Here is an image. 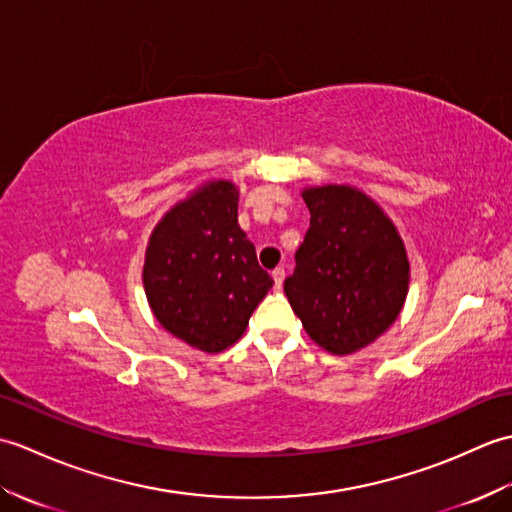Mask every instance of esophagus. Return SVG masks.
I'll return each instance as SVG.
<instances>
[{
	"label": "esophagus",
	"mask_w": 512,
	"mask_h": 512,
	"mask_svg": "<svg viewBox=\"0 0 512 512\" xmlns=\"http://www.w3.org/2000/svg\"><path fill=\"white\" fill-rule=\"evenodd\" d=\"M273 279H275V288L281 290V286H284V279H286V270L284 268H275L273 270Z\"/></svg>",
	"instance_id": "34e87169"
}]
</instances>
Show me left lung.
<instances>
[{
	"mask_svg": "<svg viewBox=\"0 0 512 512\" xmlns=\"http://www.w3.org/2000/svg\"><path fill=\"white\" fill-rule=\"evenodd\" d=\"M310 228L284 290L310 339L352 354L398 319L409 290L402 239L378 206L350 187L306 189Z\"/></svg>",
	"mask_w": 512,
	"mask_h": 512,
	"instance_id": "1",
	"label": "left lung"
}]
</instances>
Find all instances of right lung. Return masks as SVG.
I'll list each match as a JSON object with an SVG mask.
<instances>
[{
    "instance_id": "right-lung-1",
    "label": "right lung",
    "mask_w": 512,
    "mask_h": 512,
    "mask_svg": "<svg viewBox=\"0 0 512 512\" xmlns=\"http://www.w3.org/2000/svg\"><path fill=\"white\" fill-rule=\"evenodd\" d=\"M143 281L162 328L191 347L222 352L244 334L275 281L237 224L235 184H206L162 217Z\"/></svg>"
}]
</instances>
